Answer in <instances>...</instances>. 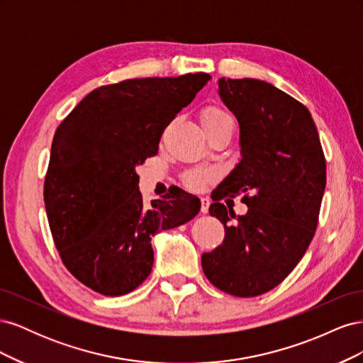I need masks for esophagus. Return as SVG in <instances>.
Segmentation results:
<instances>
[{
  "label": "esophagus",
  "mask_w": 363,
  "mask_h": 363,
  "mask_svg": "<svg viewBox=\"0 0 363 363\" xmlns=\"http://www.w3.org/2000/svg\"><path fill=\"white\" fill-rule=\"evenodd\" d=\"M208 206H211V200H208L207 196H203V199H201V213L208 212Z\"/></svg>",
  "instance_id": "34e87169"
}]
</instances>
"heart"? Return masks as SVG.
Masks as SVG:
<instances>
[{"label": "heart", "instance_id": "1", "mask_svg": "<svg viewBox=\"0 0 363 363\" xmlns=\"http://www.w3.org/2000/svg\"><path fill=\"white\" fill-rule=\"evenodd\" d=\"M200 121L203 124V128H211L218 124H223L225 121H232L230 116L221 111L219 107L208 106L203 108L200 115ZM215 177V171L211 168H192L183 174V182L186 186H189L191 189H201L206 186V183L211 182Z\"/></svg>", "mask_w": 363, "mask_h": 363}]
</instances>
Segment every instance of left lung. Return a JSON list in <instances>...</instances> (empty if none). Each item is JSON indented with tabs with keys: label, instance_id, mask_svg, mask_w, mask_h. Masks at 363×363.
<instances>
[{
	"label": "left lung",
	"instance_id": "left-lung-1",
	"mask_svg": "<svg viewBox=\"0 0 363 363\" xmlns=\"http://www.w3.org/2000/svg\"><path fill=\"white\" fill-rule=\"evenodd\" d=\"M218 86L239 123L242 159L212 192L208 213L225 238L204 252L201 267L213 286L248 298L276 288L304 256L318 225L325 157L311 112L291 95L256 79ZM239 193L249 211L236 217L220 200Z\"/></svg>",
	"mask_w": 363,
	"mask_h": 363
}]
</instances>
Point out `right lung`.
<instances>
[{
	"label": "right lung",
	"instance_id": "right-lung-1",
	"mask_svg": "<svg viewBox=\"0 0 363 363\" xmlns=\"http://www.w3.org/2000/svg\"><path fill=\"white\" fill-rule=\"evenodd\" d=\"M212 77H150L101 86L75 106L52 139L43 201L63 265L107 296L136 289L151 272V238L200 212L174 186L144 206L136 167L156 156L164 127Z\"/></svg>",
	"mask_w": 363,
	"mask_h": 363
}]
</instances>
